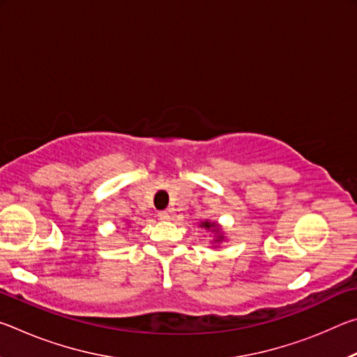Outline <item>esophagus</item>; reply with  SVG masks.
Here are the masks:
<instances>
[{"label": "esophagus", "instance_id": "obj_1", "mask_svg": "<svg viewBox=\"0 0 357 357\" xmlns=\"http://www.w3.org/2000/svg\"><path fill=\"white\" fill-rule=\"evenodd\" d=\"M157 217H159L160 220H170V213H168V211H160L159 214H157Z\"/></svg>", "mask_w": 357, "mask_h": 357}]
</instances>
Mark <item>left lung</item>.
Returning a JSON list of instances; mask_svg holds the SVG:
<instances>
[{
	"mask_svg": "<svg viewBox=\"0 0 357 357\" xmlns=\"http://www.w3.org/2000/svg\"><path fill=\"white\" fill-rule=\"evenodd\" d=\"M202 227H204V228H211V227H215V223H209V222H203V225Z\"/></svg>",
	"mask_w": 357,
	"mask_h": 357,
	"instance_id": "left-lung-1",
	"label": "left lung"
}]
</instances>
